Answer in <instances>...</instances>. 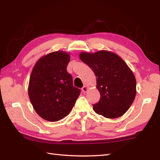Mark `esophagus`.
I'll return each mask as SVG.
<instances>
[{
    "label": "esophagus",
    "instance_id": "esophagus-1",
    "mask_svg": "<svg viewBox=\"0 0 160 160\" xmlns=\"http://www.w3.org/2000/svg\"><path fill=\"white\" fill-rule=\"evenodd\" d=\"M88 90H89V88H88L87 86H84V87L82 88V91H83L84 93L87 92Z\"/></svg>",
    "mask_w": 160,
    "mask_h": 160
}]
</instances>
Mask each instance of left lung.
<instances>
[{
    "label": "left lung",
    "instance_id": "left-lung-1",
    "mask_svg": "<svg viewBox=\"0 0 160 160\" xmlns=\"http://www.w3.org/2000/svg\"><path fill=\"white\" fill-rule=\"evenodd\" d=\"M80 58L97 78L96 88L100 99L93 105V111L107 118L123 115L136 95V80L127 63L117 54L106 50L82 52Z\"/></svg>",
    "mask_w": 160,
    "mask_h": 160
}]
</instances>
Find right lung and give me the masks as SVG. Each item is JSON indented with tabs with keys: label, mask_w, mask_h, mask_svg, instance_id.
I'll list each match as a JSON object with an SVG mask.
<instances>
[{
	"label": "right lung",
	"mask_w": 160,
	"mask_h": 160,
	"mask_svg": "<svg viewBox=\"0 0 160 160\" xmlns=\"http://www.w3.org/2000/svg\"><path fill=\"white\" fill-rule=\"evenodd\" d=\"M70 55L57 51L40 58L29 78L28 94L34 110L44 120L56 122L70 113L80 90L73 87L67 67Z\"/></svg>",
	"instance_id": "add662e5"
}]
</instances>
